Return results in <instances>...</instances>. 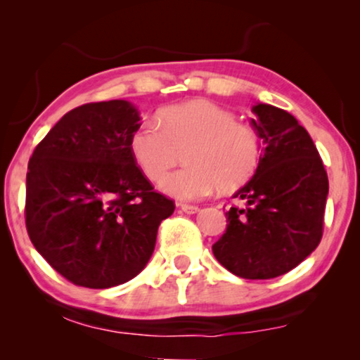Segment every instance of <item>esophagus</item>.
Wrapping results in <instances>:
<instances>
[{"label":"esophagus","instance_id":"34e87169","mask_svg":"<svg viewBox=\"0 0 360 360\" xmlns=\"http://www.w3.org/2000/svg\"><path fill=\"white\" fill-rule=\"evenodd\" d=\"M180 208H181V211H184V213H186V214H195L196 211L200 210L198 206H195V205H181Z\"/></svg>","mask_w":360,"mask_h":360}]
</instances>
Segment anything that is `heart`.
Listing matches in <instances>:
<instances>
[{
	"instance_id": "1",
	"label": "heart",
	"mask_w": 360,
	"mask_h": 360,
	"mask_svg": "<svg viewBox=\"0 0 360 360\" xmlns=\"http://www.w3.org/2000/svg\"><path fill=\"white\" fill-rule=\"evenodd\" d=\"M186 150L188 167L167 175L162 190L179 200H201L244 186L262 160V139L233 112L198 100L164 108L159 122L146 121L129 137V150L147 179L160 180Z\"/></svg>"
}]
</instances>
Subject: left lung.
Here are the masks:
<instances>
[{
	"label": "left lung",
	"mask_w": 360,
	"mask_h": 360,
	"mask_svg": "<svg viewBox=\"0 0 360 360\" xmlns=\"http://www.w3.org/2000/svg\"><path fill=\"white\" fill-rule=\"evenodd\" d=\"M252 112L262 160L234 195L245 206L226 211L228 224L213 254L238 277L267 280L290 272L318 248L329 184L316 146L290 112L264 103Z\"/></svg>",
	"instance_id": "obj_1"
}]
</instances>
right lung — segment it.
Masks as SVG:
<instances>
[{
  "label": "right lung",
  "instance_id": "add662e5",
  "mask_svg": "<svg viewBox=\"0 0 360 360\" xmlns=\"http://www.w3.org/2000/svg\"><path fill=\"white\" fill-rule=\"evenodd\" d=\"M131 103H86L39 142L26 176V229L68 282L110 288L149 262L175 201L154 190L129 150L141 124Z\"/></svg>",
  "mask_w": 360,
  "mask_h": 360
}]
</instances>
